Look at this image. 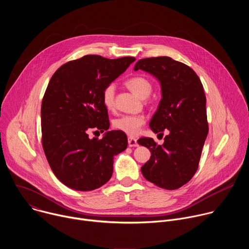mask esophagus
<instances>
[{
    "instance_id": "esophagus-1",
    "label": "esophagus",
    "mask_w": 249,
    "mask_h": 249,
    "mask_svg": "<svg viewBox=\"0 0 249 249\" xmlns=\"http://www.w3.org/2000/svg\"><path fill=\"white\" fill-rule=\"evenodd\" d=\"M128 145L129 147H138V142L135 138H129L128 139Z\"/></svg>"
}]
</instances>
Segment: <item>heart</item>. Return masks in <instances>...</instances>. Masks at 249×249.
Returning a JSON list of instances; mask_svg holds the SVG:
<instances>
[{
	"label": "heart",
	"instance_id": "1",
	"mask_svg": "<svg viewBox=\"0 0 249 249\" xmlns=\"http://www.w3.org/2000/svg\"><path fill=\"white\" fill-rule=\"evenodd\" d=\"M127 88L141 98H147L153 91L152 83L145 77L135 76L128 79L125 83ZM115 85L109 84L102 91V102L107 110H113L115 106ZM146 117L144 115H122L112 121V127L128 136L134 137L138 135L145 124Z\"/></svg>",
	"mask_w": 249,
	"mask_h": 249
}]
</instances>
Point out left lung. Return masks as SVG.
I'll list each match as a JSON object with an SVG mask.
<instances>
[{
    "label": "left lung",
    "mask_w": 249,
    "mask_h": 249,
    "mask_svg": "<svg viewBox=\"0 0 249 249\" xmlns=\"http://www.w3.org/2000/svg\"><path fill=\"white\" fill-rule=\"evenodd\" d=\"M134 70L146 71L160 82L162 98L150 127L155 133L169 132L162 145L152 138L138 141L152 154L142 173L160 188H180L197 171L208 134L203 85L189 66L166 56L141 59Z\"/></svg>",
    "instance_id": "left-lung-1"
}]
</instances>
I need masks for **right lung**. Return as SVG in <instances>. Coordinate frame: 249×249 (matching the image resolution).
<instances>
[{
	"mask_svg": "<svg viewBox=\"0 0 249 249\" xmlns=\"http://www.w3.org/2000/svg\"><path fill=\"white\" fill-rule=\"evenodd\" d=\"M136 59L86 55L62 65L52 76L41 104L42 147L57 178L69 188L91 191L107 182L114 156L126 150L127 137L108 131L90 139V130H108L104 88Z\"/></svg>",
	"mask_w": 249,
	"mask_h": 249,
	"instance_id": "1",
	"label": "right lung"
}]
</instances>
